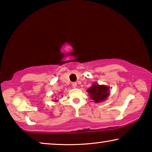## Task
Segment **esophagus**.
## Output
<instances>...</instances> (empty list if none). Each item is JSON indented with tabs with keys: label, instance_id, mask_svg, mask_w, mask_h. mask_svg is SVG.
Listing matches in <instances>:
<instances>
[{
	"label": "esophagus",
	"instance_id": "34e87169",
	"mask_svg": "<svg viewBox=\"0 0 152 152\" xmlns=\"http://www.w3.org/2000/svg\"><path fill=\"white\" fill-rule=\"evenodd\" d=\"M72 85L73 88H76V87L77 86V83L76 82H73V83L72 84Z\"/></svg>",
	"mask_w": 152,
	"mask_h": 152
}]
</instances>
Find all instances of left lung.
Wrapping results in <instances>:
<instances>
[{"instance_id": "obj_1", "label": "left lung", "mask_w": 152, "mask_h": 152, "mask_svg": "<svg viewBox=\"0 0 152 152\" xmlns=\"http://www.w3.org/2000/svg\"><path fill=\"white\" fill-rule=\"evenodd\" d=\"M86 92L95 103L106 101L110 95V87L104 84L93 83Z\"/></svg>"}]
</instances>
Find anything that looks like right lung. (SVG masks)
I'll use <instances>...</instances> for the list:
<instances>
[{
    "label": "right lung",
    "instance_id": "1",
    "mask_svg": "<svg viewBox=\"0 0 152 152\" xmlns=\"http://www.w3.org/2000/svg\"><path fill=\"white\" fill-rule=\"evenodd\" d=\"M54 101V102H58V100L57 99H53V101Z\"/></svg>",
    "mask_w": 152,
    "mask_h": 152
}]
</instances>
